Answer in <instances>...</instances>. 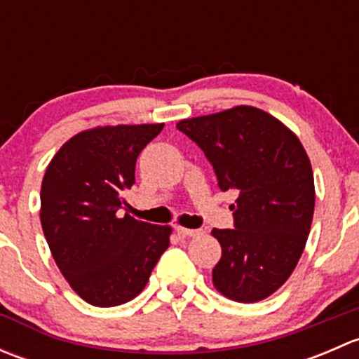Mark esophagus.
<instances>
[{
	"instance_id": "1",
	"label": "esophagus",
	"mask_w": 359,
	"mask_h": 359,
	"mask_svg": "<svg viewBox=\"0 0 359 359\" xmlns=\"http://www.w3.org/2000/svg\"><path fill=\"white\" fill-rule=\"evenodd\" d=\"M177 233L180 234V236H184V238H194V236H200V234H203V231L201 229H189V227H182V226H179L177 227Z\"/></svg>"
}]
</instances>
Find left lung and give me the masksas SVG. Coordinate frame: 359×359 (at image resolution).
I'll return each instance as SVG.
<instances>
[{
	"mask_svg": "<svg viewBox=\"0 0 359 359\" xmlns=\"http://www.w3.org/2000/svg\"><path fill=\"white\" fill-rule=\"evenodd\" d=\"M205 151L222 191L238 194L234 229H213L222 257L213 287L236 302L273 295L295 269L311 231L314 177L299 137L269 112L236 106L180 119Z\"/></svg>",
	"mask_w": 359,
	"mask_h": 359,
	"instance_id": "8db88e82",
	"label": "left lung"
}]
</instances>
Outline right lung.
Returning <instances> with one entry per match:
<instances>
[{
  "instance_id": "right-lung-1",
  "label": "right lung",
  "mask_w": 359,
  "mask_h": 359,
  "mask_svg": "<svg viewBox=\"0 0 359 359\" xmlns=\"http://www.w3.org/2000/svg\"><path fill=\"white\" fill-rule=\"evenodd\" d=\"M106 125L67 140L41 182L43 233L69 287L85 302L112 307L135 299L170 247L172 227L137 220L123 206L140 151L163 130Z\"/></svg>"
}]
</instances>
